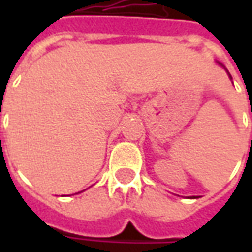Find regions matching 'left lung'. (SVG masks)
Masks as SVG:
<instances>
[{
  "mask_svg": "<svg viewBox=\"0 0 252 252\" xmlns=\"http://www.w3.org/2000/svg\"><path fill=\"white\" fill-rule=\"evenodd\" d=\"M251 119H252V108H251ZM251 143H252V135H251Z\"/></svg>",
  "mask_w": 252,
  "mask_h": 252,
  "instance_id": "1",
  "label": "left lung"
}]
</instances>
